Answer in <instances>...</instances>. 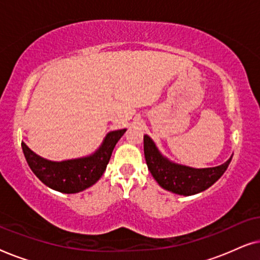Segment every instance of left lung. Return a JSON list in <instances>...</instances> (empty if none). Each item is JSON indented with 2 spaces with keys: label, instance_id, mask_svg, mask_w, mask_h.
Wrapping results in <instances>:
<instances>
[{
  "label": "left lung",
  "instance_id": "left-lung-1",
  "mask_svg": "<svg viewBox=\"0 0 260 260\" xmlns=\"http://www.w3.org/2000/svg\"><path fill=\"white\" fill-rule=\"evenodd\" d=\"M144 156L148 169L165 189L180 195H193L207 189L226 172L231 159L213 168L195 169L169 162L159 154L150 137L144 136Z\"/></svg>",
  "mask_w": 260,
  "mask_h": 260
}]
</instances>
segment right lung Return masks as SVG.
<instances>
[{
    "mask_svg": "<svg viewBox=\"0 0 260 260\" xmlns=\"http://www.w3.org/2000/svg\"><path fill=\"white\" fill-rule=\"evenodd\" d=\"M125 129L111 131L102 147L92 156L63 162H52L34 154L26 144L21 143L26 161L38 179L52 189L73 194L91 187L101 179L111 157L113 148Z\"/></svg>",
    "mask_w": 260,
    "mask_h": 260,
    "instance_id": "obj_1",
    "label": "right lung"
}]
</instances>
